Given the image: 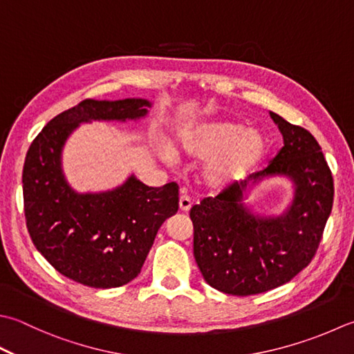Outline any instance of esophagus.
I'll use <instances>...</instances> for the list:
<instances>
[{
    "instance_id": "esophagus-1",
    "label": "esophagus",
    "mask_w": 354,
    "mask_h": 354,
    "mask_svg": "<svg viewBox=\"0 0 354 354\" xmlns=\"http://www.w3.org/2000/svg\"><path fill=\"white\" fill-rule=\"evenodd\" d=\"M190 209H192L190 198L183 195L181 198H179V210H181V212H189Z\"/></svg>"
}]
</instances>
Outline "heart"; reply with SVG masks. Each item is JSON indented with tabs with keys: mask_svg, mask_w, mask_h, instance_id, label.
Wrapping results in <instances>:
<instances>
[{
	"mask_svg": "<svg viewBox=\"0 0 354 354\" xmlns=\"http://www.w3.org/2000/svg\"><path fill=\"white\" fill-rule=\"evenodd\" d=\"M270 142L262 131L232 120L192 122L178 130L175 151L205 162L201 181L213 190L238 185L268 155Z\"/></svg>",
	"mask_w": 354,
	"mask_h": 354,
	"instance_id": "1",
	"label": "heart"
}]
</instances>
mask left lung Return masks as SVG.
Listing matches in <instances>:
<instances>
[{"label": "left lung", "mask_w": 354, "mask_h": 354, "mask_svg": "<svg viewBox=\"0 0 354 354\" xmlns=\"http://www.w3.org/2000/svg\"><path fill=\"white\" fill-rule=\"evenodd\" d=\"M283 147L267 169L192 207L193 253L205 282L233 296L281 287L306 268L317 250L333 207V178L308 130L270 112ZM292 184L278 215L258 214L245 201L266 178Z\"/></svg>", "instance_id": "8db88e82"}]
</instances>
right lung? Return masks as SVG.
Masks as SVG:
<instances>
[{
    "label": "right lung",
    "mask_w": 354,
    "mask_h": 354,
    "mask_svg": "<svg viewBox=\"0 0 354 354\" xmlns=\"http://www.w3.org/2000/svg\"><path fill=\"white\" fill-rule=\"evenodd\" d=\"M144 98L86 100L48 121L27 150L23 195L37 250L68 279L113 288L140 274L159 227L178 212V185L142 184L133 173L104 192H76L62 170V150L81 124L140 121Z\"/></svg>",
    "instance_id": "right-lung-1"
}]
</instances>
